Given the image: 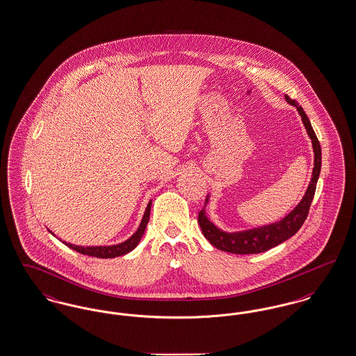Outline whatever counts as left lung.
Returning a JSON list of instances; mask_svg holds the SVG:
<instances>
[{
  "label": "left lung",
  "mask_w": 356,
  "mask_h": 356,
  "mask_svg": "<svg viewBox=\"0 0 356 356\" xmlns=\"http://www.w3.org/2000/svg\"><path fill=\"white\" fill-rule=\"evenodd\" d=\"M286 100L289 104H292L293 106H296L299 115L302 116L308 136L312 140V147H314L315 159H314L312 179H311L309 186L307 188L305 197L300 204L291 213H288V216H286L283 220L273 222V224L266 225V227L250 229V231L236 232V234H227V232L220 231L218 227H215L211 221L208 220L204 209H202L199 212V218H197L199 225L203 231L205 238H208V241L218 250L238 254H260V252L268 251L270 248H273V247L279 245L280 243L286 241L289 237L293 236L302 228L303 222L308 216L309 207H311L314 195H315L316 183H318L319 173L322 168V149H321V143L315 135L312 125L307 118L303 108L287 95H286Z\"/></svg>",
  "instance_id": "8db88e82"
}]
</instances>
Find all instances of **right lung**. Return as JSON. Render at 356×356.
I'll return each instance as SVG.
<instances>
[{"mask_svg":"<svg viewBox=\"0 0 356 356\" xmlns=\"http://www.w3.org/2000/svg\"><path fill=\"white\" fill-rule=\"evenodd\" d=\"M151 204H148L144 218L141 220V224L138 227V229L136 231L135 235L129 237L127 241L116 244V245H109V247H80V245H73L70 243H65L69 248L77 251L79 254H86V256H93V257H100V259H111V257H118L122 254L131 252L136 245L138 244L140 238L144 235V231L147 228V224L149 221V213H151Z\"/></svg>","mask_w":356,"mask_h":356,"instance_id":"obj_1","label":"right lung"}]
</instances>
